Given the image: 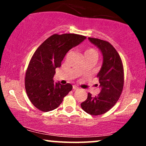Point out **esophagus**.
<instances>
[{"label":"esophagus","mask_w":146,"mask_h":146,"mask_svg":"<svg viewBox=\"0 0 146 146\" xmlns=\"http://www.w3.org/2000/svg\"><path fill=\"white\" fill-rule=\"evenodd\" d=\"M73 90H78V87L76 85H73Z\"/></svg>","instance_id":"esophagus-1"}]
</instances>
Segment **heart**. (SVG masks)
Instances as JSON below:
<instances>
[{"instance_id": "obj_1", "label": "heart", "mask_w": 146, "mask_h": 146, "mask_svg": "<svg viewBox=\"0 0 146 146\" xmlns=\"http://www.w3.org/2000/svg\"><path fill=\"white\" fill-rule=\"evenodd\" d=\"M98 56L97 51L93 48H86L84 51V58H90V57H96Z\"/></svg>"}]
</instances>
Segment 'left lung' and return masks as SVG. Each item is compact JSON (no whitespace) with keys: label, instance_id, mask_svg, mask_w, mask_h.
Masks as SVG:
<instances>
[{"label":"left lung","instance_id":"obj_1","mask_svg":"<svg viewBox=\"0 0 146 146\" xmlns=\"http://www.w3.org/2000/svg\"><path fill=\"white\" fill-rule=\"evenodd\" d=\"M88 40L100 48L103 56V64L97 75L101 91L95 97L88 93L81 107L86 113L96 116L108 112L118 101L123 90L124 73L121 58L113 45L98 38Z\"/></svg>","mask_w":146,"mask_h":146}]
</instances>
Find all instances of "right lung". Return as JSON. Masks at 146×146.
I'll use <instances>...</instances> for the list:
<instances>
[{
    "instance_id": "add662e5",
    "label": "right lung",
    "mask_w": 146,
    "mask_h": 146,
    "mask_svg": "<svg viewBox=\"0 0 146 146\" xmlns=\"http://www.w3.org/2000/svg\"><path fill=\"white\" fill-rule=\"evenodd\" d=\"M86 38L74 33L53 34L33 53L26 71L25 85L28 98L38 110L48 112L56 109L72 90L71 84L56 83L53 78L66 53Z\"/></svg>"
}]
</instances>
